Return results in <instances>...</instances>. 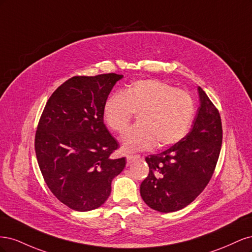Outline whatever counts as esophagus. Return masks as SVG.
Segmentation results:
<instances>
[{
  "label": "esophagus",
  "mask_w": 252,
  "mask_h": 252,
  "mask_svg": "<svg viewBox=\"0 0 252 252\" xmlns=\"http://www.w3.org/2000/svg\"><path fill=\"white\" fill-rule=\"evenodd\" d=\"M140 156H135V155H127L126 158H127V163L128 164H131L132 162H134L136 158H139Z\"/></svg>",
  "instance_id": "obj_1"
}]
</instances>
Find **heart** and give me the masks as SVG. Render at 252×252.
Returning a JSON list of instances; mask_svg holds the SVG:
<instances>
[{
	"label": "heart",
	"mask_w": 252,
	"mask_h": 252,
	"mask_svg": "<svg viewBox=\"0 0 252 252\" xmlns=\"http://www.w3.org/2000/svg\"><path fill=\"white\" fill-rule=\"evenodd\" d=\"M138 113V124L121 139L127 152L163 148L184 138L194 116V103L187 91L158 80L136 81L123 91L111 94L104 103L103 117L107 126L123 132Z\"/></svg>",
	"instance_id": "heart-1"
}]
</instances>
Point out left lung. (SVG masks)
<instances>
[{"mask_svg":"<svg viewBox=\"0 0 252 252\" xmlns=\"http://www.w3.org/2000/svg\"><path fill=\"white\" fill-rule=\"evenodd\" d=\"M200 107L188 134L170 148L147 157L148 177L140 187L143 201L159 212L186 207L209 183L222 146V122L216 106L197 87Z\"/></svg>","mask_w":252,"mask_h":252,"instance_id":"8db88e82","label":"left lung"}]
</instances>
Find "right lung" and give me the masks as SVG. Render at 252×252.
Segmentation results:
<instances>
[{"label": "right lung", "instance_id": "right-lung-1", "mask_svg": "<svg viewBox=\"0 0 252 252\" xmlns=\"http://www.w3.org/2000/svg\"><path fill=\"white\" fill-rule=\"evenodd\" d=\"M122 74L73 77L51 94L37 125L34 148L50 191L75 211L98 208L108 199L112 180L125 158L104 124L103 106Z\"/></svg>", "mask_w": 252, "mask_h": 252}]
</instances>
